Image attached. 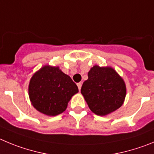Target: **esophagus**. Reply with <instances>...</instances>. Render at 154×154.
Wrapping results in <instances>:
<instances>
[{
  "mask_svg": "<svg viewBox=\"0 0 154 154\" xmlns=\"http://www.w3.org/2000/svg\"><path fill=\"white\" fill-rule=\"evenodd\" d=\"M77 87H78L79 91H80V89H81V87H82V84H81V83H78V84H77Z\"/></svg>",
  "mask_w": 154,
  "mask_h": 154,
  "instance_id": "1",
  "label": "esophagus"
}]
</instances>
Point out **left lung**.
<instances>
[{
	"instance_id": "left-lung-1",
	"label": "left lung",
	"mask_w": 154,
	"mask_h": 154,
	"mask_svg": "<svg viewBox=\"0 0 154 154\" xmlns=\"http://www.w3.org/2000/svg\"><path fill=\"white\" fill-rule=\"evenodd\" d=\"M80 91L91 111L104 116L124 103L126 86L113 68L95 65L88 72V79L84 82Z\"/></svg>"
}]
</instances>
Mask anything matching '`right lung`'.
Returning a JSON list of instances; mask_svg holds the SVG:
<instances>
[{
	"label": "right lung",
	"mask_w": 154,
	"mask_h": 154,
	"mask_svg": "<svg viewBox=\"0 0 154 154\" xmlns=\"http://www.w3.org/2000/svg\"><path fill=\"white\" fill-rule=\"evenodd\" d=\"M29 97L36 110L48 116L63 113L78 87L59 67L44 66L33 75Z\"/></svg>",
	"instance_id": "add662e5"
}]
</instances>
